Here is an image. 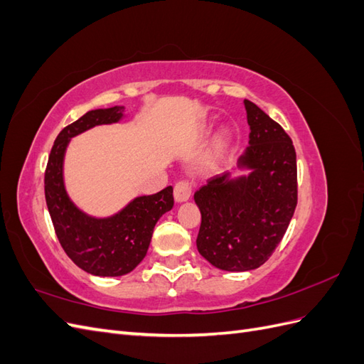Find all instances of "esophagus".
I'll return each mask as SVG.
<instances>
[{"mask_svg": "<svg viewBox=\"0 0 364 364\" xmlns=\"http://www.w3.org/2000/svg\"><path fill=\"white\" fill-rule=\"evenodd\" d=\"M193 185L190 181H181L174 185V199L176 202H186L191 197Z\"/></svg>", "mask_w": 364, "mask_h": 364, "instance_id": "obj_1", "label": "esophagus"}]
</instances>
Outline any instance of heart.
<instances>
[{"instance_id":"heart-1","label":"heart","mask_w":364,"mask_h":364,"mask_svg":"<svg viewBox=\"0 0 364 364\" xmlns=\"http://www.w3.org/2000/svg\"><path fill=\"white\" fill-rule=\"evenodd\" d=\"M226 146H228V134H226V132H223V135L218 138L217 144H215V153H214L215 158H220L223 155Z\"/></svg>"}]
</instances>
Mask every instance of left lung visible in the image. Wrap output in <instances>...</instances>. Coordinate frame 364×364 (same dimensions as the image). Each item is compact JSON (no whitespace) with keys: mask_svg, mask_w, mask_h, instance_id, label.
I'll return each mask as SVG.
<instances>
[{"mask_svg":"<svg viewBox=\"0 0 364 364\" xmlns=\"http://www.w3.org/2000/svg\"><path fill=\"white\" fill-rule=\"evenodd\" d=\"M249 147L238 158L247 176H214L194 193L202 214L197 250L228 272L258 269L281 243L297 203L296 151L266 112L245 100Z\"/></svg>","mask_w":364,"mask_h":364,"instance_id":"8db88e82","label":"left lung"}]
</instances>
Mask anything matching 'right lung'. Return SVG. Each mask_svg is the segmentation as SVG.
<instances>
[{
    "mask_svg": "<svg viewBox=\"0 0 364 364\" xmlns=\"http://www.w3.org/2000/svg\"><path fill=\"white\" fill-rule=\"evenodd\" d=\"M124 106L86 112L58 135L46 170V200L65 253L82 270L95 277H123L144 259L158 220L173 208V188L139 196L119 213L95 218L85 214L68 197L63 183V158L70 139L82 132L118 123Z\"/></svg>",
    "mask_w": 364,
    "mask_h": 364,
    "instance_id": "obj_1",
    "label": "right lung"
}]
</instances>
